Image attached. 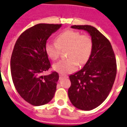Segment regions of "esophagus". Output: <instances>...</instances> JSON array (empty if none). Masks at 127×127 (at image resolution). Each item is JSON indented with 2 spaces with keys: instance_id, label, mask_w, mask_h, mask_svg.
<instances>
[{
  "instance_id": "esophagus-1",
  "label": "esophagus",
  "mask_w": 127,
  "mask_h": 127,
  "mask_svg": "<svg viewBox=\"0 0 127 127\" xmlns=\"http://www.w3.org/2000/svg\"><path fill=\"white\" fill-rule=\"evenodd\" d=\"M59 77H60V78H61V79H62V78H67L68 76L63 75V74H60Z\"/></svg>"
}]
</instances>
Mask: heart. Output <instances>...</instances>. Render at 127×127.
I'll return each mask as SVG.
<instances>
[{
	"label": "heart",
	"mask_w": 127,
	"mask_h": 127,
	"mask_svg": "<svg viewBox=\"0 0 127 127\" xmlns=\"http://www.w3.org/2000/svg\"><path fill=\"white\" fill-rule=\"evenodd\" d=\"M55 42H47L45 46L48 57L53 61L59 58L61 49L67 48L66 59L54 65V69L63 74L75 71L80 65L88 61L93 51V40L89 35L80 34L77 31L66 30L55 37Z\"/></svg>",
	"instance_id": "heart-1"
}]
</instances>
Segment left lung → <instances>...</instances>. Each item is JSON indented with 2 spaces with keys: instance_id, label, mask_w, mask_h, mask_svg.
Listing matches in <instances>:
<instances>
[{
  "instance_id": "8db88e82",
  "label": "left lung",
  "mask_w": 127,
  "mask_h": 127,
  "mask_svg": "<svg viewBox=\"0 0 127 127\" xmlns=\"http://www.w3.org/2000/svg\"><path fill=\"white\" fill-rule=\"evenodd\" d=\"M71 28L86 31L93 40L90 58L83 68L69 76L71 86L68 90L74 106L90 111L101 104L111 90L116 77V59L109 41L95 28L88 25Z\"/></svg>"
}]
</instances>
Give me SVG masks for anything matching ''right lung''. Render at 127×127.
Returning a JSON list of instances; mask_svg holds the SVG:
<instances>
[{"label":"right lung","mask_w":127,"mask_h":127,"mask_svg":"<svg viewBox=\"0 0 127 127\" xmlns=\"http://www.w3.org/2000/svg\"><path fill=\"white\" fill-rule=\"evenodd\" d=\"M62 24H39L20 35L10 60L11 75L17 92L34 106L47 103L54 97L59 76L55 71L43 74L51 68L45 49L47 40Z\"/></svg>","instance_id":"right-lung-1"}]
</instances>
